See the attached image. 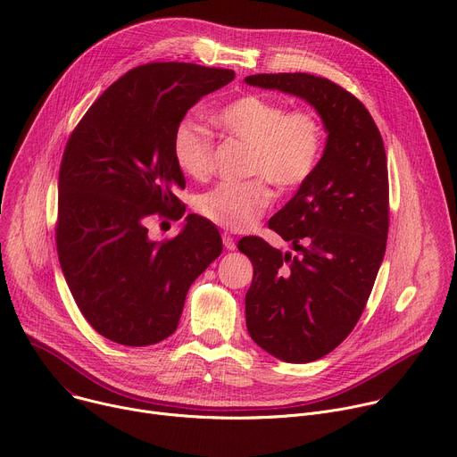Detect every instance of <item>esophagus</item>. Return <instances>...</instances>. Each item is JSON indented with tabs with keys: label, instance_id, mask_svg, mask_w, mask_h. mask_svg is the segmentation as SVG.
Here are the masks:
<instances>
[{
	"label": "esophagus",
	"instance_id": "esophagus-1",
	"mask_svg": "<svg viewBox=\"0 0 457 457\" xmlns=\"http://www.w3.org/2000/svg\"><path fill=\"white\" fill-rule=\"evenodd\" d=\"M222 242H224V247H226V249H229V251H233V249L237 247L235 238H233L229 233H224V235H222Z\"/></svg>",
	"mask_w": 457,
	"mask_h": 457
}]
</instances>
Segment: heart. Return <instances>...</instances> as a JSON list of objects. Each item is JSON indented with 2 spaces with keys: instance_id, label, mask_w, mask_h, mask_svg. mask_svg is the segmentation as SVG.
<instances>
[{
  "instance_id": "1",
  "label": "heart",
  "mask_w": 457,
  "mask_h": 457,
  "mask_svg": "<svg viewBox=\"0 0 457 457\" xmlns=\"http://www.w3.org/2000/svg\"><path fill=\"white\" fill-rule=\"evenodd\" d=\"M237 141L247 145L245 173L249 180L224 182L201 195L197 212L228 231L251 228L273 201V182L278 191L300 189L318 170L323 152V126L309 110H287L260 94L240 96L213 115ZM173 159L179 170L193 179H206L213 162V139L195 120H182L173 132Z\"/></svg>"
}]
</instances>
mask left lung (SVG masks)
Wrapping results in <instances>:
<instances>
[{"instance_id": "obj_1", "label": "left lung", "mask_w": 457, "mask_h": 457, "mask_svg": "<svg viewBox=\"0 0 457 457\" xmlns=\"http://www.w3.org/2000/svg\"><path fill=\"white\" fill-rule=\"evenodd\" d=\"M245 83L305 99L329 134L314 175L270 220L296 254L260 237L238 242L254 270L245 293L253 342L278 360L307 363L351 335L372 291L388 233L386 155L369 110L340 85L302 72Z\"/></svg>"}]
</instances>
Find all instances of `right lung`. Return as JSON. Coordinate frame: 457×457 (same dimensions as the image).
I'll list each match as a JSON object with an SVG mask.
<instances>
[{
    "label": "right lung",
    "instance_id": "1",
    "mask_svg": "<svg viewBox=\"0 0 457 457\" xmlns=\"http://www.w3.org/2000/svg\"><path fill=\"white\" fill-rule=\"evenodd\" d=\"M233 78L193 62L141 64L101 94L69 137L59 168V264L87 321L115 344L145 347L173 335L189 286L222 253L219 229L199 215L162 242L150 240L146 222L184 215L173 132Z\"/></svg>",
    "mask_w": 457,
    "mask_h": 457
}]
</instances>
